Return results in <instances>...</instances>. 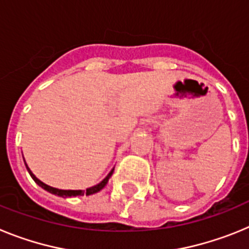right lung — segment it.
I'll use <instances>...</instances> for the list:
<instances>
[{
  "label": "right lung",
  "instance_id": "right-lung-1",
  "mask_svg": "<svg viewBox=\"0 0 249 249\" xmlns=\"http://www.w3.org/2000/svg\"><path fill=\"white\" fill-rule=\"evenodd\" d=\"M26 167H27V166H26ZM27 171H28V172H30L31 177L34 178V181L36 182V183L38 184V186H41V187H42V188H45L46 191H48V192H50V193H53V195L59 196V197H76V196H83V195L89 196V195H93V193L100 192V191L102 190L103 187H105L106 184H107V182H108L109 177H111L112 173H113L114 168L112 169L111 172L108 173V176H107V177H106L105 179H103V181L101 182V183H98L97 186L91 187V188H87V190H86V191H65V190H57V188H53V187L47 186V184H45V183H43V182L39 181L38 178L35 177L34 173L31 172L30 168H28V167H27Z\"/></svg>",
  "mask_w": 249,
  "mask_h": 249
}]
</instances>
